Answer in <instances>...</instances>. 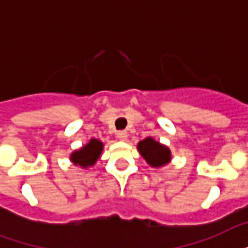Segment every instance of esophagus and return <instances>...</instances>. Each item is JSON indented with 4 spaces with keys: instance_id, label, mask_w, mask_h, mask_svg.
Wrapping results in <instances>:
<instances>
[{
    "instance_id": "1",
    "label": "esophagus",
    "mask_w": 248,
    "mask_h": 248,
    "mask_svg": "<svg viewBox=\"0 0 248 248\" xmlns=\"http://www.w3.org/2000/svg\"><path fill=\"white\" fill-rule=\"evenodd\" d=\"M117 138L122 141H126L128 138V134L126 131H118L117 132Z\"/></svg>"
}]
</instances>
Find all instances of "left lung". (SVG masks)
Instances as JSON below:
<instances>
[{
  "label": "left lung",
  "instance_id": "8db88e82",
  "mask_svg": "<svg viewBox=\"0 0 248 248\" xmlns=\"http://www.w3.org/2000/svg\"><path fill=\"white\" fill-rule=\"evenodd\" d=\"M138 151L147 164L152 168H162L171 161V152L169 147L148 137L138 143Z\"/></svg>",
  "mask_w": 248,
  "mask_h": 248
}]
</instances>
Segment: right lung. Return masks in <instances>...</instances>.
Here are the masks:
<instances>
[{
    "label": "right lung",
    "instance_id": "obj_1",
    "mask_svg": "<svg viewBox=\"0 0 248 248\" xmlns=\"http://www.w3.org/2000/svg\"><path fill=\"white\" fill-rule=\"evenodd\" d=\"M104 143L99 139H90L86 145H83L79 149H75L70 155V161L75 166H79L82 169H88L93 166L103 154Z\"/></svg>",
    "mask_w": 248,
    "mask_h": 248
}]
</instances>
